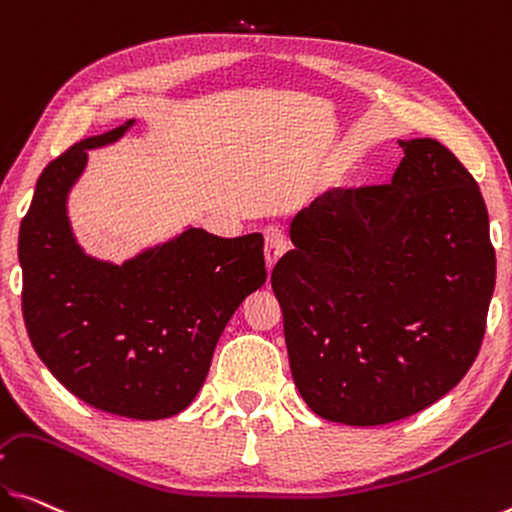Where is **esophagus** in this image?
<instances>
[{
  "instance_id": "1",
  "label": "esophagus",
  "mask_w": 512,
  "mask_h": 512,
  "mask_svg": "<svg viewBox=\"0 0 512 512\" xmlns=\"http://www.w3.org/2000/svg\"><path fill=\"white\" fill-rule=\"evenodd\" d=\"M263 235H265V263H267V270H272L274 263H277L283 251H286L288 242H286V235H283V231L277 229V226H267Z\"/></svg>"
}]
</instances>
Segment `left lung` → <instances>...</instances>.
<instances>
[{
    "instance_id": "8db88e82",
    "label": "left lung",
    "mask_w": 512,
    "mask_h": 512,
    "mask_svg": "<svg viewBox=\"0 0 512 512\" xmlns=\"http://www.w3.org/2000/svg\"><path fill=\"white\" fill-rule=\"evenodd\" d=\"M389 185L325 192L272 270L306 405L384 426L451 391L481 350L497 256L478 183L435 139L400 141Z\"/></svg>"
}]
</instances>
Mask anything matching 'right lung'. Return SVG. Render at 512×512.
<instances>
[{"label": "right lung", "instance_id": "1", "mask_svg": "<svg viewBox=\"0 0 512 512\" xmlns=\"http://www.w3.org/2000/svg\"><path fill=\"white\" fill-rule=\"evenodd\" d=\"M132 125L77 141L43 169L20 224L22 316L36 355L96 410L128 419L183 412L206 380L226 322L265 283L263 235L187 229L123 265L93 261L66 217L86 151Z\"/></svg>", "mask_w": 512, "mask_h": 512}]
</instances>
